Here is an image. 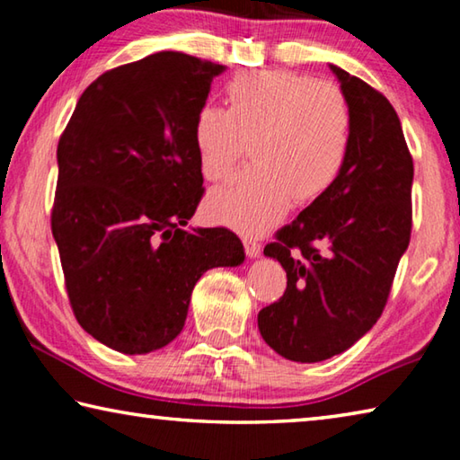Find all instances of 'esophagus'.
Segmentation results:
<instances>
[{"label":"esophagus","mask_w":460,"mask_h":460,"mask_svg":"<svg viewBox=\"0 0 460 460\" xmlns=\"http://www.w3.org/2000/svg\"><path fill=\"white\" fill-rule=\"evenodd\" d=\"M243 247H245V253L249 255V258H258V255L261 253V243L252 237H243Z\"/></svg>","instance_id":"34e87169"}]
</instances>
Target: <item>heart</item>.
I'll use <instances>...</instances> for the list:
<instances>
[{
	"mask_svg": "<svg viewBox=\"0 0 460 460\" xmlns=\"http://www.w3.org/2000/svg\"><path fill=\"white\" fill-rule=\"evenodd\" d=\"M227 109L202 105L192 142L208 182H225L249 144L253 166L211 194L217 221L245 233L270 229L292 200L329 192L351 152L353 113L339 84L292 71H241L225 84Z\"/></svg>",
	"mask_w": 460,
	"mask_h": 460,
	"instance_id": "heart-1",
	"label": "heart"
}]
</instances>
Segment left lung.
<instances>
[{
  "label": "left lung",
  "mask_w": 460,
  "mask_h": 460,
  "mask_svg": "<svg viewBox=\"0 0 460 460\" xmlns=\"http://www.w3.org/2000/svg\"><path fill=\"white\" fill-rule=\"evenodd\" d=\"M331 68L353 113L345 170L263 249L288 284L260 310V332L298 363L347 351L377 323L411 233L414 162L398 113L359 76Z\"/></svg>",
  "instance_id": "1"
}]
</instances>
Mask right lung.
<instances>
[{
  "label": "right lung",
  "mask_w": 460,
  "mask_h": 460,
  "mask_svg": "<svg viewBox=\"0 0 460 460\" xmlns=\"http://www.w3.org/2000/svg\"><path fill=\"white\" fill-rule=\"evenodd\" d=\"M225 71L182 52H155L93 81L58 139L50 227L75 318L126 355L181 334L207 270L239 266L225 227L184 225L205 194L194 115Z\"/></svg>",
  "instance_id": "add662e5"
}]
</instances>
